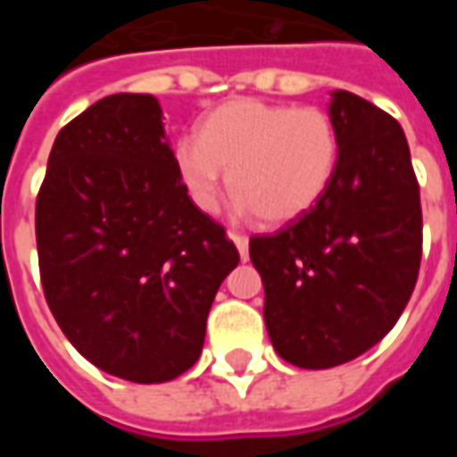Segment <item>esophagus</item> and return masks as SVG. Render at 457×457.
<instances>
[{"mask_svg": "<svg viewBox=\"0 0 457 457\" xmlns=\"http://www.w3.org/2000/svg\"><path fill=\"white\" fill-rule=\"evenodd\" d=\"M229 239L235 242V247L239 252V259L242 262H247L249 259V237L247 235H239V232H229Z\"/></svg>", "mask_w": 457, "mask_h": 457, "instance_id": "34e87169", "label": "esophagus"}]
</instances>
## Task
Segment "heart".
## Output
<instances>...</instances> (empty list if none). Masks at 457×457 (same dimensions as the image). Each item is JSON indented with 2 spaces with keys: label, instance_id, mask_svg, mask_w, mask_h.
Segmentation results:
<instances>
[{
  "label": "heart",
  "instance_id": "1",
  "mask_svg": "<svg viewBox=\"0 0 457 457\" xmlns=\"http://www.w3.org/2000/svg\"><path fill=\"white\" fill-rule=\"evenodd\" d=\"M337 161L340 137L330 114L254 97L215 107L198 137H183L173 149L195 208H220L225 168L239 212H257L267 225H287L316 208L333 186Z\"/></svg>",
  "mask_w": 457,
  "mask_h": 457
}]
</instances>
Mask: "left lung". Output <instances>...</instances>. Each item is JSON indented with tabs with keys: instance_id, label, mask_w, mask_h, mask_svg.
I'll use <instances>...</instances> for the list:
<instances>
[{
	"instance_id": "obj_1",
	"label": "left lung",
	"mask_w": 457,
	"mask_h": 457,
	"mask_svg": "<svg viewBox=\"0 0 457 457\" xmlns=\"http://www.w3.org/2000/svg\"><path fill=\"white\" fill-rule=\"evenodd\" d=\"M328 114L340 161L326 198L277 235L249 239L271 345L303 370L379 343L421 264V200L402 124L347 90L330 93Z\"/></svg>"
}]
</instances>
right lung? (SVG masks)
<instances>
[{
    "mask_svg": "<svg viewBox=\"0 0 457 457\" xmlns=\"http://www.w3.org/2000/svg\"><path fill=\"white\" fill-rule=\"evenodd\" d=\"M46 301L103 372L161 384L205 343L237 247L180 183L154 95L120 93L58 131L36 200Z\"/></svg>",
    "mask_w": 457,
    "mask_h": 457,
    "instance_id": "obj_1",
    "label": "right lung"
}]
</instances>
